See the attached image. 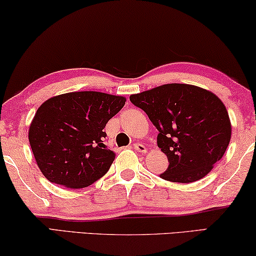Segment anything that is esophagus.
<instances>
[{"instance_id":"esophagus-1","label":"esophagus","mask_w":256,"mask_h":256,"mask_svg":"<svg viewBox=\"0 0 256 256\" xmlns=\"http://www.w3.org/2000/svg\"><path fill=\"white\" fill-rule=\"evenodd\" d=\"M133 148H134L136 152H147V148L144 147L142 144H133Z\"/></svg>"}]
</instances>
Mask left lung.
Segmentation results:
<instances>
[{"label":"left lung","mask_w":256,"mask_h":256,"mask_svg":"<svg viewBox=\"0 0 256 256\" xmlns=\"http://www.w3.org/2000/svg\"><path fill=\"white\" fill-rule=\"evenodd\" d=\"M158 130V146L169 166L160 177L192 182L210 172L231 139L226 106L215 94L188 84H166L130 96Z\"/></svg>","instance_id":"obj_1"}]
</instances>
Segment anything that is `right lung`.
<instances>
[{
    "label": "right lung",
    "mask_w": 256,
    "mask_h": 256,
    "mask_svg": "<svg viewBox=\"0 0 256 256\" xmlns=\"http://www.w3.org/2000/svg\"><path fill=\"white\" fill-rule=\"evenodd\" d=\"M126 98L101 92H72L44 102L30 125L36 164L49 182L87 188L108 172L116 154L104 144V128Z\"/></svg>",
    "instance_id": "add662e5"
}]
</instances>
